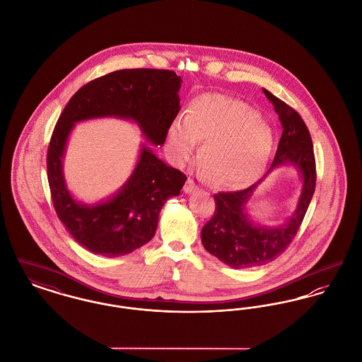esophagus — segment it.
I'll list each match as a JSON object with an SVG mask.
<instances>
[{
	"label": "esophagus",
	"mask_w": 362,
	"mask_h": 362,
	"mask_svg": "<svg viewBox=\"0 0 362 362\" xmlns=\"http://www.w3.org/2000/svg\"><path fill=\"white\" fill-rule=\"evenodd\" d=\"M196 189H197L196 182H194L192 178H188V181H187V184H185V187H184V190H185L187 193H192V192H194Z\"/></svg>",
	"instance_id": "esophagus-1"
}]
</instances>
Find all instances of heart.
Here are the masks:
<instances>
[{
	"label": "heart",
	"instance_id": "b5f03b06",
	"mask_svg": "<svg viewBox=\"0 0 362 362\" xmlns=\"http://www.w3.org/2000/svg\"><path fill=\"white\" fill-rule=\"evenodd\" d=\"M203 143L199 160L212 184L240 188L256 181L272 150V134L245 103L218 94L192 100L185 118L168 131V150L174 162L185 163Z\"/></svg>",
	"mask_w": 362,
	"mask_h": 362
}]
</instances>
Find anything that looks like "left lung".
<instances>
[{"label": "left lung", "instance_id": "obj_1", "mask_svg": "<svg viewBox=\"0 0 362 362\" xmlns=\"http://www.w3.org/2000/svg\"><path fill=\"white\" fill-rule=\"evenodd\" d=\"M263 93L274 105L284 128L274 162L267 173L282 165H293L303 178V192L294 214L285 225L276 228L253 223L245 211L247 200L262 180L247 189L214 194L215 212L202 228V243L207 252L233 268L263 266L281 256L300 230L316 187L312 137L304 119L266 88Z\"/></svg>", "mask_w": 362, "mask_h": 362}]
</instances>
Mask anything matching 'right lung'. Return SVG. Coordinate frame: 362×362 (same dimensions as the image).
Instances as JSON below:
<instances>
[{"instance_id": "1", "label": "right lung", "mask_w": 362, "mask_h": 362, "mask_svg": "<svg viewBox=\"0 0 362 362\" xmlns=\"http://www.w3.org/2000/svg\"><path fill=\"white\" fill-rule=\"evenodd\" d=\"M181 77L168 69H121L83 86L58 118L47 150V180L58 219L87 250L118 257L147 244L166 200L178 196L187 175L141 147L132 175L115 196L87 206L66 189L62 158L75 122L117 117L134 121L155 146L166 140L180 112Z\"/></svg>"}]
</instances>
